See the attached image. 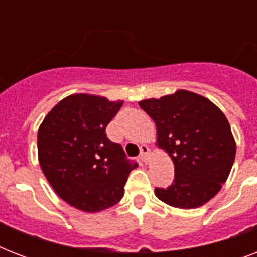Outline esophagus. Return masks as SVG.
<instances>
[{
  "label": "esophagus",
  "instance_id": "obj_1",
  "mask_svg": "<svg viewBox=\"0 0 257 257\" xmlns=\"http://www.w3.org/2000/svg\"><path fill=\"white\" fill-rule=\"evenodd\" d=\"M149 155H151V149L147 145H141L140 147V160L143 163H147L149 160Z\"/></svg>",
  "mask_w": 257,
  "mask_h": 257
}]
</instances>
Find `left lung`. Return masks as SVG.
Here are the masks:
<instances>
[{
  "mask_svg": "<svg viewBox=\"0 0 257 257\" xmlns=\"http://www.w3.org/2000/svg\"><path fill=\"white\" fill-rule=\"evenodd\" d=\"M155 121L157 147L175 165V180L155 195L171 207L199 208L227 181L236 155L227 117L211 100L179 89L173 94L139 102Z\"/></svg>",
  "mask_w": 257,
  "mask_h": 257,
  "instance_id": "1",
  "label": "left lung"
}]
</instances>
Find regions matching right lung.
<instances>
[{
	"label": "right lung",
	"instance_id": "add662e5",
	"mask_svg": "<svg viewBox=\"0 0 257 257\" xmlns=\"http://www.w3.org/2000/svg\"><path fill=\"white\" fill-rule=\"evenodd\" d=\"M122 104L96 94H70L38 128L44 175L54 192L80 211L94 213L118 203L129 173L137 167L105 133Z\"/></svg>",
	"mask_w": 257,
	"mask_h": 257
}]
</instances>
